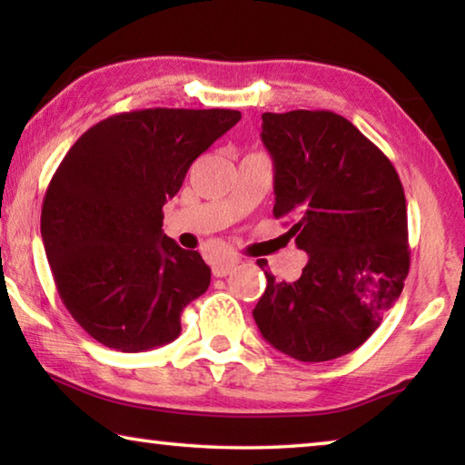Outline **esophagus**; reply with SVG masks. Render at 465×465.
<instances>
[{
  "instance_id": "esophagus-1",
  "label": "esophagus",
  "mask_w": 465,
  "mask_h": 465,
  "mask_svg": "<svg viewBox=\"0 0 465 465\" xmlns=\"http://www.w3.org/2000/svg\"><path fill=\"white\" fill-rule=\"evenodd\" d=\"M235 261H219L213 264V274L215 277H227L233 269H235Z\"/></svg>"
}]
</instances>
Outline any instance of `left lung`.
Segmentation results:
<instances>
[{"mask_svg":"<svg viewBox=\"0 0 465 465\" xmlns=\"http://www.w3.org/2000/svg\"><path fill=\"white\" fill-rule=\"evenodd\" d=\"M274 166L277 219L310 261L293 282L266 274L256 326L274 349L305 363L363 344L404 289L411 269L406 196L391 162L330 110L262 114Z\"/></svg>","mask_w":465,"mask_h":465,"instance_id":"obj_1","label":"left lung"}]
</instances>
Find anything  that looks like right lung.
Masks as SVG:
<instances>
[{"label": "right lung", "instance_id": "obj_1", "mask_svg": "<svg viewBox=\"0 0 465 465\" xmlns=\"http://www.w3.org/2000/svg\"><path fill=\"white\" fill-rule=\"evenodd\" d=\"M238 110L147 108L100 121L46 188L41 233L61 302L94 341L121 352L168 344L211 269L163 233V204Z\"/></svg>", "mask_w": 465, "mask_h": 465}]
</instances>
